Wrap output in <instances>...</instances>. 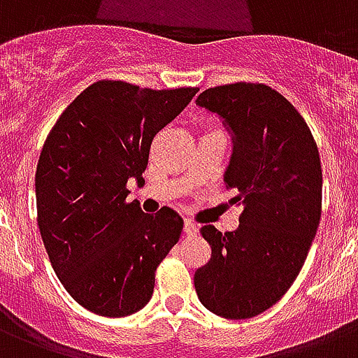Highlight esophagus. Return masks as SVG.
Instances as JSON below:
<instances>
[{
  "instance_id": "obj_1",
  "label": "esophagus",
  "mask_w": 358,
  "mask_h": 358,
  "mask_svg": "<svg viewBox=\"0 0 358 358\" xmlns=\"http://www.w3.org/2000/svg\"><path fill=\"white\" fill-rule=\"evenodd\" d=\"M182 231H185V234H188V236H192V234L197 233V227H196V224H194V222H190V220H185Z\"/></svg>"
}]
</instances>
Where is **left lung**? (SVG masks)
I'll return each mask as SVG.
<instances>
[{
    "mask_svg": "<svg viewBox=\"0 0 358 358\" xmlns=\"http://www.w3.org/2000/svg\"><path fill=\"white\" fill-rule=\"evenodd\" d=\"M196 105L218 114L233 138L224 181L242 203L236 231L203 225L210 260L194 273L197 297L222 318L245 320L275 305L299 275L322 216V164L313 133L273 88H208Z\"/></svg>",
    "mask_w": 358,
    "mask_h": 358,
    "instance_id": "8db88e82",
    "label": "left lung"
}]
</instances>
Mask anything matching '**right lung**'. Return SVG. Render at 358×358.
<instances>
[{
  "label": "right lung",
  "mask_w": 358,
  "mask_h": 358,
  "mask_svg": "<svg viewBox=\"0 0 358 358\" xmlns=\"http://www.w3.org/2000/svg\"><path fill=\"white\" fill-rule=\"evenodd\" d=\"M196 92L98 81L45 138L34 177L40 234L59 281L90 313L122 318L153 296L157 266L181 236L182 218L125 201L127 181H144L155 134Z\"/></svg>",
  "instance_id": "add662e5"
}]
</instances>
